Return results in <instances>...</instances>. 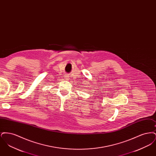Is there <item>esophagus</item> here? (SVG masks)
Masks as SVG:
<instances>
[{"mask_svg": "<svg viewBox=\"0 0 156 156\" xmlns=\"http://www.w3.org/2000/svg\"><path fill=\"white\" fill-rule=\"evenodd\" d=\"M65 78H66V80H68V76L67 75H66L65 76Z\"/></svg>", "mask_w": 156, "mask_h": 156, "instance_id": "1", "label": "esophagus"}]
</instances>
